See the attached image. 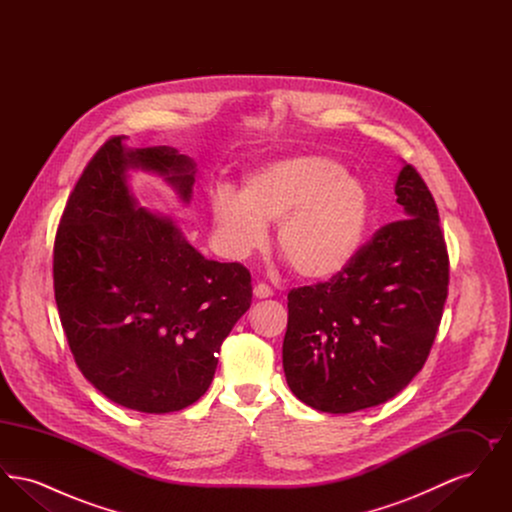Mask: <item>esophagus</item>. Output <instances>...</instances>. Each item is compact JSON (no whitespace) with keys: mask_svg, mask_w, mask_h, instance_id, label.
<instances>
[{"mask_svg":"<svg viewBox=\"0 0 512 512\" xmlns=\"http://www.w3.org/2000/svg\"><path fill=\"white\" fill-rule=\"evenodd\" d=\"M253 295L257 297V299H267L272 295V290H270V286L267 284H257L255 288H253Z\"/></svg>","mask_w":512,"mask_h":512,"instance_id":"obj_1","label":"esophagus"}]
</instances>
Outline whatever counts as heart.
<instances>
[{
	"instance_id": "obj_1",
	"label": "heart",
	"mask_w": 512,
	"mask_h": 512,
	"mask_svg": "<svg viewBox=\"0 0 512 512\" xmlns=\"http://www.w3.org/2000/svg\"><path fill=\"white\" fill-rule=\"evenodd\" d=\"M209 219L220 251L244 259L267 242L305 280H330L353 263L365 242L370 195L361 180L326 155H293L245 174L240 194L220 186L209 195Z\"/></svg>"
}]
</instances>
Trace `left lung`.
<instances>
[{
	"label": "left lung",
	"mask_w": 512,
	"mask_h": 512,
	"mask_svg": "<svg viewBox=\"0 0 512 512\" xmlns=\"http://www.w3.org/2000/svg\"><path fill=\"white\" fill-rule=\"evenodd\" d=\"M397 219L353 263L288 293L282 363L305 405L347 414L386 403L426 363L447 299L449 257L436 201L411 165L395 182Z\"/></svg>",
	"instance_id": "8db88e82"
}]
</instances>
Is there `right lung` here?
<instances>
[{"mask_svg":"<svg viewBox=\"0 0 512 512\" xmlns=\"http://www.w3.org/2000/svg\"><path fill=\"white\" fill-rule=\"evenodd\" d=\"M124 140L99 147L69 195L53 245L55 301L96 390L132 411L172 413L211 386L220 345L251 305V274L205 259L128 186V171L151 172L190 203L194 161Z\"/></svg>","mask_w":512,"mask_h":512,"instance_id":"1","label":"right lung"}]
</instances>
